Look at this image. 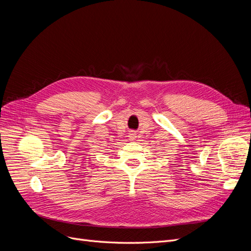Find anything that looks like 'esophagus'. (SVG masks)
I'll return each mask as SVG.
<instances>
[{
  "instance_id": "obj_1",
  "label": "esophagus",
  "mask_w": 251,
  "mask_h": 251,
  "mask_svg": "<svg viewBox=\"0 0 251 251\" xmlns=\"http://www.w3.org/2000/svg\"><path fill=\"white\" fill-rule=\"evenodd\" d=\"M128 138H130L131 140H134L136 138V133H134V132L128 133Z\"/></svg>"
}]
</instances>
